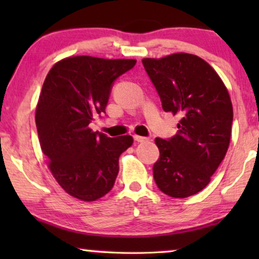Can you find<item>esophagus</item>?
<instances>
[{
  "mask_svg": "<svg viewBox=\"0 0 259 259\" xmlns=\"http://www.w3.org/2000/svg\"><path fill=\"white\" fill-rule=\"evenodd\" d=\"M134 140H135L136 142H144L146 141V138H144V136H140V135H134Z\"/></svg>",
  "mask_w": 259,
  "mask_h": 259,
  "instance_id": "1",
  "label": "esophagus"
}]
</instances>
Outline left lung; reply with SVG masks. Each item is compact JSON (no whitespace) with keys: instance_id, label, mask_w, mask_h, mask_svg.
Wrapping results in <instances>:
<instances>
[{"instance_id":"obj_1","label":"left lung","mask_w":259,"mask_h":259,"mask_svg":"<svg viewBox=\"0 0 259 259\" xmlns=\"http://www.w3.org/2000/svg\"><path fill=\"white\" fill-rule=\"evenodd\" d=\"M164 112L180 115L178 134L156 138L159 158L153 165L157 186L185 198L208 185L224 159L231 136L233 105L215 70L189 53L142 59Z\"/></svg>"}]
</instances>
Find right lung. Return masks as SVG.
I'll return each instance as SVG.
<instances>
[{
    "mask_svg": "<svg viewBox=\"0 0 259 259\" xmlns=\"http://www.w3.org/2000/svg\"><path fill=\"white\" fill-rule=\"evenodd\" d=\"M135 64L76 56L56 63L45 79L35 115L38 141L52 175L73 197L96 201L114 185L133 138L94 133L90 123L106 113L114 81Z\"/></svg>",
    "mask_w": 259,
    "mask_h": 259,
    "instance_id": "obj_1",
    "label": "right lung"
}]
</instances>
